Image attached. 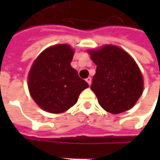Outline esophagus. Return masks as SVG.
Returning <instances> with one entry per match:
<instances>
[{
    "instance_id": "esophagus-1",
    "label": "esophagus",
    "mask_w": 160,
    "mask_h": 160,
    "mask_svg": "<svg viewBox=\"0 0 160 160\" xmlns=\"http://www.w3.org/2000/svg\"><path fill=\"white\" fill-rule=\"evenodd\" d=\"M86 80H87V83L89 84V85H91V83H92V78H91V77H88Z\"/></svg>"
}]
</instances>
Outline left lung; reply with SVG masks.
I'll return each instance as SVG.
<instances>
[{
    "mask_svg": "<svg viewBox=\"0 0 160 160\" xmlns=\"http://www.w3.org/2000/svg\"><path fill=\"white\" fill-rule=\"evenodd\" d=\"M96 65L91 89L104 110L118 114L129 110L143 92L139 67L126 51L115 45L89 50Z\"/></svg>",
    "mask_w": 160,
    "mask_h": 160,
    "instance_id": "8db88e82",
    "label": "left lung"
}]
</instances>
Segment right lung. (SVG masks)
I'll return each instance as SVG.
<instances>
[{
  "mask_svg": "<svg viewBox=\"0 0 160 160\" xmlns=\"http://www.w3.org/2000/svg\"><path fill=\"white\" fill-rule=\"evenodd\" d=\"M73 56L69 45L57 44L43 50L33 62L28 88L33 100L45 111L56 114L68 111L89 87L70 65Z\"/></svg>",
  "mask_w": 160,
  "mask_h": 160,
  "instance_id": "add662e5",
  "label": "right lung"
}]
</instances>
